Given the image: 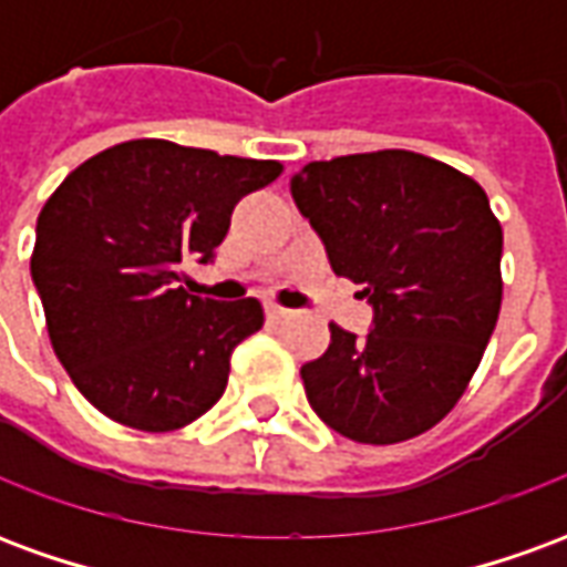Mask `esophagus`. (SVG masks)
Segmentation results:
<instances>
[{
	"label": "esophagus",
	"instance_id": "34e87169",
	"mask_svg": "<svg viewBox=\"0 0 567 567\" xmlns=\"http://www.w3.org/2000/svg\"><path fill=\"white\" fill-rule=\"evenodd\" d=\"M264 312H267V319H270V321H282V319H288V316H291V309L276 307V303H267V307H264Z\"/></svg>",
	"mask_w": 567,
	"mask_h": 567
}]
</instances>
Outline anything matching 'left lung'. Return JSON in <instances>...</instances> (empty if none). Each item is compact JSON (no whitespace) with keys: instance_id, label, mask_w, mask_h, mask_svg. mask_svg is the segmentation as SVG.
<instances>
[{"instance_id":"left-lung-1","label":"left lung","mask_w":567,"mask_h":567,"mask_svg":"<svg viewBox=\"0 0 567 567\" xmlns=\"http://www.w3.org/2000/svg\"><path fill=\"white\" fill-rule=\"evenodd\" d=\"M291 197L337 276L364 285V337L331 324L300 368L309 406L358 443H401L462 398L501 309L498 218L474 178L416 151L307 163Z\"/></svg>"}]
</instances>
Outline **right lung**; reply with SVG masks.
Instances as JSON below:
<instances>
[{
    "label": "right lung",
    "mask_w": 567,
    "mask_h": 567,
    "mask_svg": "<svg viewBox=\"0 0 567 567\" xmlns=\"http://www.w3.org/2000/svg\"><path fill=\"white\" fill-rule=\"evenodd\" d=\"M279 173L276 161L133 140L81 163L44 203L32 285L60 364L100 413L175 431L221 398L264 309L190 295L182 260L209 264L236 203Z\"/></svg>",
    "instance_id": "1"
}]
</instances>
